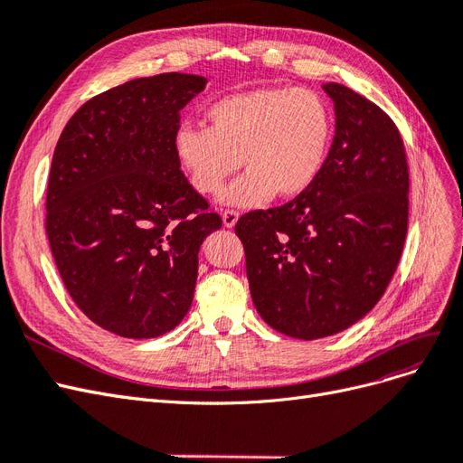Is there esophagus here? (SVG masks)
<instances>
[{
  "instance_id": "1",
  "label": "esophagus",
  "mask_w": 463,
  "mask_h": 463,
  "mask_svg": "<svg viewBox=\"0 0 463 463\" xmlns=\"http://www.w3.org/2000/svg\"><path fill=\"white\" fill-rule=\"evenodd\" d=\"M237 218H240V214H237L235 210H223L222 213V222L226 228H233L237 223Z\"/></svg>"
}]
</instances>
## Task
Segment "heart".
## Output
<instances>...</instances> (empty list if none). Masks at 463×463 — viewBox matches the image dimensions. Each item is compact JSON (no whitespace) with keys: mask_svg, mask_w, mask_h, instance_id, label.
Instances as JSON below:
<instances>
[{"mask_svg":"<svg viewBox=\"0 0 463 463\" xmlns=\"http://www.w3.org/2000/svg\"><path fill=\"white\" fill-rule=\"evenodd\" d=\"M208 129L184 123L174 152L193 189L213 197L241 165L247 170L222 203L257 208L296 199L309 189L328 158L334 116L307 89L269 87L223 96L206 109Z\"/></svg>","mask_w":463,"mask_h":463,"instance_id":"b5f03b06","label":"heart"}]
</instances>
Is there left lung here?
<instances>
[{
	"label": "left lung",
	"mask_w": 463,
	"mask_h": 463,
	"mask_svg": "<svg viewBox=\"0 0 463 463\" xmlns=\"http://www.w3.org/2000/svg\"><path fill=\"white\" fill-rule=\"evenodd\" d=\"M335 135L315 184L284 206L235 223L250 298L266 325L318 340L365 317L383 298L408 235L410 174L384 111L338 82Z\"/></svg>",
	"instance_id": "left-lung-1"
}]
</instances>
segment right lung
Returning <instances> with one entry per match:
<instances>
[{
  "instance_id": "1",
  "label": "right lung",
  "mask_w": 463,
  "mask_h": 463,
  "mask_svg": "<svg viewBox=\"0 0 463 463\" xmlns=\"http://www.w3.org/2000/svg\"><path fill=\"white\" fill-rule=\"evenodd\" d=\"M206 82L162 73L109 89L75 111L53 152L55 266L79 309L123 338H156L184 320L199 249L222 228L174 152L181 109Z\"/></svg>"
}]
</instances>
